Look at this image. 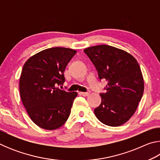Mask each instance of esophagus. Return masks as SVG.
<instances>
[{"instance_id": "obj_1", "label": "esophagus", "mask_w": 160, "mask_h": 160, "mask_svg": "<svg viewBox=\"0 0 160 160\" xmlns=\"http://www.w3.org/2000/svg\"><path fill=\"white\" fill-rule=\"evenodd\" d=\"M90 92H80L81 95H82L84 97H87V96L90 95Z\"/></svg>"}]
</instances>
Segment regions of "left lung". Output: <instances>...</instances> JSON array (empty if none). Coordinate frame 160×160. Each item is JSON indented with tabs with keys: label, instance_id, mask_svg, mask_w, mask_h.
<instances>
[{
	"label": "left lung",
	"instance_id": "1",
	"mask_svg": "<svg viewBox=\"0 0 160 160\" xmlns=\"http://www.w3.org/2000/svg\"><path fill=\"white\" fill-rule=\"evenodd\" d=\"M84 52L95 66L99 79L108 81L94 114L105 125H123L134 114L144 92L138 63L131 54L109 45L88 47Z\"/></svg>",
	"mask_w": 160,
	"mask_h": 160
}]
</instances>
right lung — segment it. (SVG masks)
<instances>
[{
  "label": "right lung",
  "instance_id": "1",
  "mask_svg": "<svg viewBox=\"0 0 160 160\" xmlns=\"http://www.w3.org/2000/svg\"><path fill=\"white\" fill-rule=\"evenodd\" d=\"M77 51L64 47L43 50L25 62L20 78L22 102L40 128L55 130L68 118L78 93L56 88L65 81L66 67Z\"/></svg>",
  "mask_w": 160,
  "mask_h": 160
}]
</instances>
